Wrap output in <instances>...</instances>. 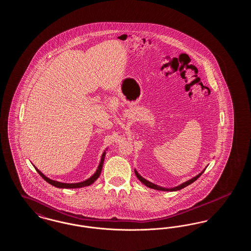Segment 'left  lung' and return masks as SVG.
<instances>
[{
    "mask_svg": "<svg viewBox=\"0 0 251 251\" xmlns=\"http://www.w3.org/2000/svg\"><path fill=\"white\" fill-rule=\"evenodd\" d=\"M205 171V169L203 170L201 173H200L198 176H196V177H194L193 179H189V180H187V181H185L184 183H182V184H180L179 186H177V187H175V188H171V189H167V188H162V187H160V186H157L156 184L154 183H152V182H151V181H149V180H147V179H144L143 177H141L138 173H137V171L136 170H134V173H135V175H136V177L139 179V180L141 181V182H143L144 184L146 185V186H148V187H150V188H152V189H156V190H162V191H177V190H179V189H182V188H184V187H186L187 185H189V184H191L192 182H194L195 180H197V179H199L201 176V174H202L203 172Z\"/></svg>",
    "mask_w": 251,
    "mask_h": 251,
    "instance_id": "1",
    "label": "left lung"
}]
</instances>
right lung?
Wrapping results in <instances>:
<instances>
[{
    "mask_svg": "<svg viewBox=\"0 0 251 251\" xmlns=\"http://www.w3.org/2000/svg\"><path fill=\"white\" fill-rule=\"evenodd\" d=\"M104 157H105V152L102 153L101 156V159H100V163L99 165V167L97 169V171L95 172V174L90 177L89 179L82 181V182H78V183H64V182H59V181H56V180H52V179H49L46 176H44V174H42L36 167H35L36 169V171L38 172V174L45 179L47 182H49L50 184L55 186V187H58V188H80V187H84V186H88L90 184H92L96 179H98L100 175V172H101V169H102V165H103V161H104Z\"/></svg>",
    "mask_w": 251,
    "mask_h": 251,
    "instance_id": "add662e5",
    "label": "right lung"
}]
</instances>
